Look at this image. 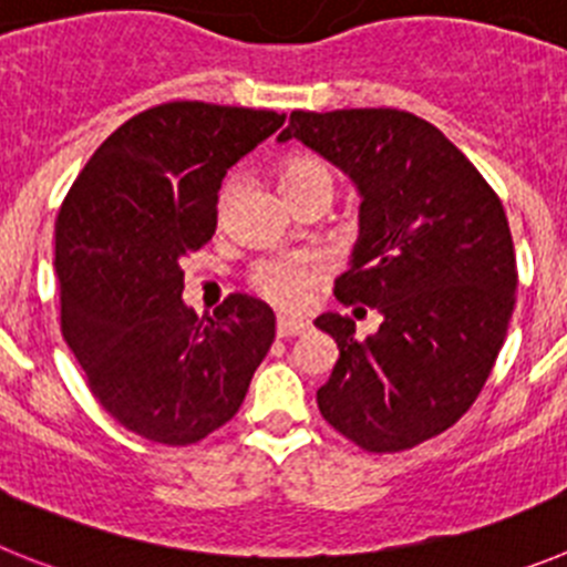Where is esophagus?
Wrapping results in <instances>:
<instances>
[{"label": "esophagus", "mask_w": 567, "mask_h": 567, "mask_svg": "<svg viewBox=\"0 0 567 567\" xmlns=\"http://www.w3.org/2000/svg\"><path fill=\"white\" fill-rule=\"evenodd\" d=\"M308 330V321L290 319V316H279L277 319V336L279 339H290V336H299Z\"/></svg>", "instance_id": "1"}]
</instances>
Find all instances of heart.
Here are the masks:
<instances>
[{
	"label": "heart",
	"instance_id": "heart-1",
	"mask_svg": "<svg viewBox=\"0 0 567 567\" xmlns=\"http://www.w3.org/2000/svg\"><path fill=\"white\" fill-rule=\"evenodd\" d=\"M279 186L288 195V200L299 203L310 195H330L333 197V172L324 161L313 155H290L279 169ZM228 197V186L223 188V203ZM319 277V265L302 254L290 257H274L259 262L251 271V285L271 299L274 305L293 308L302 302L305 288Z\"/></svg>",
	"mask_w": 567,
	"mask_h": 567
}]
</instances>
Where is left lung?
Masks as SVG:
<instances>
[{"instance_id": "obj_1", "label": "left lung", "mask_w": 567, "mask_h": 567, "mask_svg": "<svg viewBox=\"0 0 567 567\" xmlns=\"http://www.w3.org/2000/svg\"><path fill=\"white\" fill-rule=\"evenodd\" d=\"M290 137L359 188V243L333 293L384 316L364 341L350 316L316 319L339 344L319 412L367 452L417 446L474 404L506 341L517 259L503 203L412 112L296 110L279 141Z\"/></svg>"}]
</instances>
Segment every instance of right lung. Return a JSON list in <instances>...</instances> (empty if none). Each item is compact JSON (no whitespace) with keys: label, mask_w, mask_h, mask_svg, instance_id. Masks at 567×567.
Listing matches in <instances>:
<instances>
[{"label":"right lung","mask_w":567,"mask_h":567,"mask_svg":"<svg viewBox=\"0 0 567 567\" xmlns=\"http://www.w3.org/2000/svg\"><path fill=\"white\" fill-rule=\"evenodd\" d=\"M282 124L271 110L152 106L106 137L61 203V336L95 401L146 441L220 430L271 350L277 319L254 296L203 319L183 305V259L217 228L226 172Z\"/></svg>","instance_id":"add662e5"}]
</instances>
